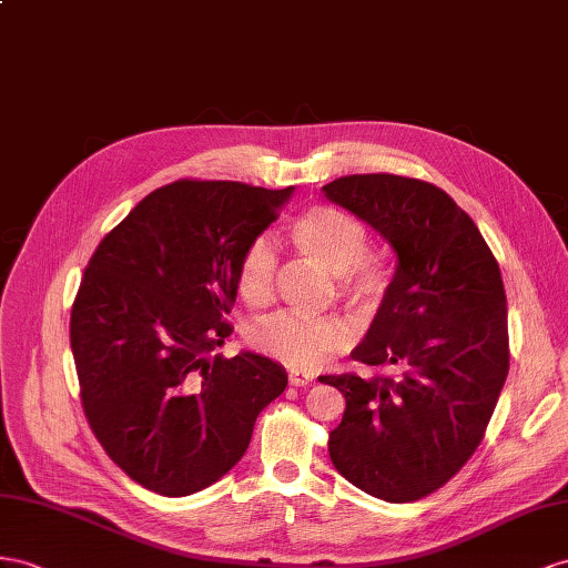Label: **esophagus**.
Returning <instances> with one entry per match:
<instances>
[{"label": "esophagus", "instance_id": "34e87169", "mask_svg": "<svg viewBox=\"0 0 568 568\" xmlns=\"http://www.w3.org/2000/svg\"><path fill=\"white\" fill-rule=\"evenodd\" d=\"M287 379L293 386H307L312 382V376L307 372H290Z\"/></svg>", "mask_w": 568, "mask_h": 568}]
</instances>
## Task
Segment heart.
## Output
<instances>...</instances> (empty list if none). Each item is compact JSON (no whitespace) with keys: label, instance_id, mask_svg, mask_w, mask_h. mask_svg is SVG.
Returning <instances> with one entry per match:
<instances>
[{"label":"heart","instance_id":"obj_1","mask_svg":"<svg viewBox=\"0 0 568 568\" xmlns=\"http://www.w3.org/2000/svg\"><path fill=\"white\" fill-rule=\"evenodd\" d=\"M300 250L338 275L341 295L353 307H374L390 283V266L379 252H367L369 232L357 217L333 206H314L293 223ZM275 250L268 237H256L240 256L237 293L250 304H266L273 293ZM252 341L290 369L314 372L351 341V331L333 316L278 312L261 322Z\"/></svg>","mask_w":568,"mask_h":568}]
</instances>
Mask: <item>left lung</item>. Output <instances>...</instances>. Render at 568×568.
<instances>
[{"instance_id": "left-lung-1", "label": "left lung", "mask_w": 568, "mask_h": 568, "mask_svg": "<svg viewBox=\"0 0 568 568\" xmlns=\"http://www.w3.org/2000/svg\"><path fill=\"white\" fill-rule=\"evenodd\" d=\"M324 192L398 256L382 307L351 353L376 372L318 376L345 396L328 454L372 497L417 501L468 463L497 408L508 374L501 271L473 217L429 182L347 174Z\"/></svg>"}]
</instances>
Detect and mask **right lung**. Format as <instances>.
Instances as JSON below:
<instances>
[{
	"instance_id": "obj_1",
	"label": "right lung",
	"mask_w": 568,
	"mask_h": 568,
	"mask_svg": "<svg viewBox=\"0 0 568 568\" xmlns=\"http://www.w3.org/2000/svg\"><path fill=\"white\" fill-rule=\"evenodd\" d=\"M293 194L178 180L100 240L71 307L85 419L105 454L163 497L217 483L252 442L287 374L254 353L211 351L232 333L237 264Z\"/></svg>"
}]
</instances>
